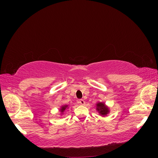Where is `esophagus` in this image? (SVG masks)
Returning <instances> with one entry per match:
<instances>
[{"mask_svg":"<svg viewBox=\"0 0 158 158\" xmlns=\"http://www.w3.org/2000/svg\"><path fill=\"white\" fill-rule=\"evenodd\" d=\"M78 102V103H80V104H81V105H82V106H83V105L85 104V101H84V99H79Z\"/></svg>","mask_w":158,"mask_h":158,"instance_id":"34e87169","label":"esophagus"}]
</instances>
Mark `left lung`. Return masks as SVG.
Instances as JSON below:
<instances>
[{"label": "left lung", "instance_id": "1", "mask_svg": "<svg viewBox=\"0 0 158 158\" xmlns=\"http://www.w3.org/2000/svg\"><path fill=\"white\" fill-rule=\"evenodd\" d=\"M96 109L99 111V114L102 115H107L109 112V108L103 103H98Z\"/></svg>", "mask_w": 158, "mask_h": 158}]
</instances>
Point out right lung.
Masks as SVG:
<instances>
[{"instance_id": "add662e5", "label": "right lung", "mask_w": 158, "mask_h": 158, "mask_svg": "<svg viewBox=\"0 0 158 158\" xmlns=\"http://www.w3.org/2000/svg\"><path fill=\"white\" fill-rule=\"evenodd\" d=\"M67 107H68V106H66H66H63V107H61V109H60V111H61V112H63V111H64V110H65L66 108H67Z\"/></svg>"}]
</instances>
